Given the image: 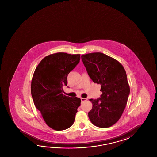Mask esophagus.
<instances>
[{
    "label": "esophagus",
    "instance_id": "esophagus-1",
    "mask_svg": "<svg viewBox=\"0 0 157 157\" xmlns=\"http://www.w3.org/2000/svg\"><path fill=\"white\" fill-rule=\"evenodd\" d=\"M86 98H81V101H82V102H84V101H86Z\"/></svg>",
    "mask_w": 157,
    "mask_h": 157
}]
</instances>
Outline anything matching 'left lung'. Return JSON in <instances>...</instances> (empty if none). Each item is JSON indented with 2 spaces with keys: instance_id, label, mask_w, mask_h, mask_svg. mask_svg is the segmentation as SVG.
Returning <instances> with one entry per match:
<instances>
[{
  "instance_id": "1",
  "label": "left lung",
  "mask_w": 157,
  "mask_h": 157,
  "mask_svg": "<svg viewBox=\"0 0 157 157\" xmlns=\"http://www.w3.org/2000/svg\"><path fill=\"white\" fill-rule=\"evenodd\" d=\"M88 74L101 84L100 98L90 99L92 109L88 117L93 125L109 128L120 118L127 104L130 86L125 69L120 62L101 52L81 56Z\"/></svg>"
}]
</instances>
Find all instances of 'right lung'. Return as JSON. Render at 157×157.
I'll return each instance as SVG.
<instances>
[{
	"label": "right lung",
	"mask_w": 157,
	"mask_h": 157,
	"mask_svg": "<svg viewBox=\"0 0 157 157\" xmlns=\"http://www.w3.org/2000/svg\"><path fill=\"white\" fill-rule=\"evenodd\" d=\"M80 54L57 52L44 58L33 75L31 91L36 109L50 128L61 131L73 124L81 100L63 95L68 74L79 63Z\"/></svg>",
	"instance_id": "right-lung-1"
}]
</instances>
